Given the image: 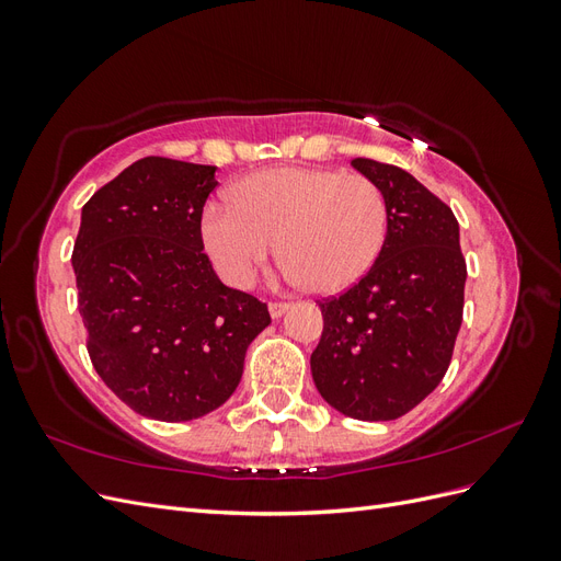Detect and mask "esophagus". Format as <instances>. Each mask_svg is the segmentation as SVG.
<instances>
[{
  "mask_svg": "<svg viewBox=\"0 0 561 561\" xmlns=\"http://www.w3.org/2000/svg\"><path fill=\"white\" fill-rule=\"evenodd\" d=\"M287 309H290V304H283V301H271V304H268L271 318H280Z\"/></svg>",
  "mask_w": 561,
  "mask_h": 561,
  "instance_id": "34e87169",
  "label": "esophagus"
}]
</instances>
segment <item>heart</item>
<instances>
[{
    "instance_id": "1",
    "label": "heart",
    "mask_w": 561,
    "mask_h": 561,
    "mask_svg": "<svg viewBox=\"0 0 561 561\" xmlns=\"http://www.w3.org/2000/svg\"><path fill=\"white\" fill-rule=\"evenodd\" d=\"M386 233L381 186L330 168L252 173L231 186V203L213 201L201 215L203 245L233 287H250L278 248L293 283L344 293L375 266Z\"/></svg>"
}]
</instances>
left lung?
Masks as SVG:
<instances>
[{
    "label": "left lung",
    "instance_id": "obj_1",
    "mask_svg": "<svg viewBox=\"0 0 561 561\" xmlns=\"http://www.w3.org/2000/svg\"><path fill=\"white\" fill-rule=\"evenodd\" d=\"M351 165L383 190L388 233L375 266L342 297L320 301L311 375L322 400L344 416L393 421L445 377L468 271L449 206L398 165Z\"/></svg>",
    "mask_w": 561,
    "mask_h": 561
}]
</instances>
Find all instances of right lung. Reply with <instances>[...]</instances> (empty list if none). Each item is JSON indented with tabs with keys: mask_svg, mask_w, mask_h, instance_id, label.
<instances>
[{
	"mask_svg": "<svg viewBox=\"0 0 561 561\" xmlns=\"http://www.w3.org/2000/svg\"><path fill=\"white\" fill-rule=\"evenodd\" d=\"M215 165L145 157L81 208L72 266L95 371L133 412L192 421L222 407L266 304L217 278L201 215Z\"/></svg>",
	"mask_w": 561,
	"mask_h": 561,
	"instance_id": "obj_1",
	"label": "right lung"
}]
</instances>
